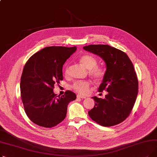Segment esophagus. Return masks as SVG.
<instances>
[{"instance_id":"34e87169","label":"esophagus","mask_w":157,"mask_h":157,"mask_svg":"<svg viewBox=\"0 0 157 157\" xmlns=\"http://www.w3.org/2000/svg\"><path fill=\"white\" fill-rule=\"evenodd\" d=\"M77 98H86V96H84V95H80V94H78L77 95Z\"/></svg>"}]
</instances>
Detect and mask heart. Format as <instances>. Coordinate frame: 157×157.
I'll list each match as a JSON object with an SVG mask.
<instances>
[{"instance_id":"obj_1","label":"heart","mask_w":157,"mask_h":157,"mask_svg":"<svg viewBox=\"0 0 157 157\" xmlns=\"http://www.w3.org/2000/svg\"><path fill=\"white\" fill-rule=\"evenodd\" d=\"M80 62L85 67L89 70V74L95 79H101L104 76V70L100 67H97V59L90 55H85L81 56ZM68 71L66 69L65 72ZM72 88L77 92L81 94H86L89 92L90 82L87 80H79L74 82L72 85Z\"/></svg>"}]
</instances>
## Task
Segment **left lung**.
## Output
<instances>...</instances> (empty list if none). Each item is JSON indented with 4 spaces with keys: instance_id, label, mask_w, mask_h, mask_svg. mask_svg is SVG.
Instances as JSON below:
<instances>
[{
    "instance_id": "1",
    "label": "left lung",
    "mask_w": 157,
    "mask_h": 157,
    "mask_svg": "<svg viewBox=\"0 0 157 157\" xmlns=\"http://www.w3.org/2000/svg\"><path fill=\"white\" fill-rule=\"evenodd\" d=\"M85 50L99 56L106 71L98 91L105 90V98L93 97L94 108L90 117L104 127L116 125L124 121L132 109L138 94V80L134 65L127 55L109 45L91 44Z\"/></svg>"
}]
</instances>
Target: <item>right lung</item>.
<instances>
[{
    "label": "right lung",
    "mask_w": 157,
    "mask_h": 157,
    "mask_svg": "<svg viewBox=\"0 0 157 157\" xmlns=\"http://www.w3.org/2000/svg\"><path fill=\"white\" fill-rule=\"evenodd\" d=\"M76 47L49 46L33 55L24 66L20 81L21 98L29 119L40 127L51 128L62 122L69 103L76 98L71 91L56 96L55 84L63 80V65Z\"/></svg>",
    "instance_id": "right-lung-1"
}]
</instances>
